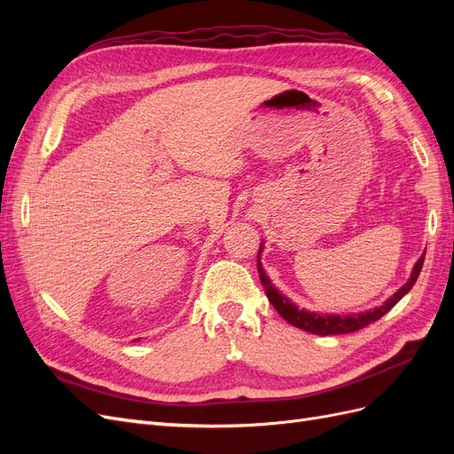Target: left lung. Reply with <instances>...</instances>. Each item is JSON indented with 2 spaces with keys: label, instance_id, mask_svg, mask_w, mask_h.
Wrapping results in <instances>:
<instances>
[{
  "label": "left lung",
  "instance_id": "left-lung-1",
  "mask_svg": "<svg viewBox=\"0 0 454 454\" xmlns=\"http://www.w3.org/2000/svg\"><path fill=\"white\" fill-rule=\"evenodd\" d=\"M259 255H261V248H259V254H257V272H259L261 284H263V287H265V294L270 301V305L278 310V314L282 316L286 322H290L292 325L303 329V332L314 333V335L352 333V332H358V329L369 325L371 322H377L411 290V287L415 286L419 274L422 270V263H424V255H420L419 261L415 263V267H413V272H411L409 280L390 299L384 301L380 307H377L373 310H367V312H360V314L339 316V314H318V312H309V310H303V309H297L290 299L282 295L277 290V287L270 284L263 267H261V263H259Z\"/></svg>",
  "mask_w": 454,
  "mask_h": 454
}]
</instances>
